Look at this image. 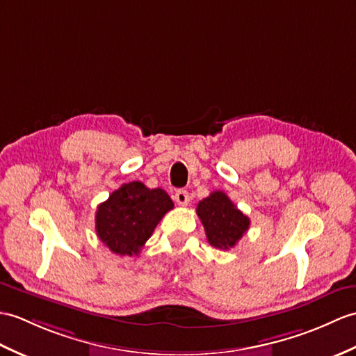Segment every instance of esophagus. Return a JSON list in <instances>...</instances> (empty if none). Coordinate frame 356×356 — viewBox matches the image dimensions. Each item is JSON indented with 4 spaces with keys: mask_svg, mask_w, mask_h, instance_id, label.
<instances>
[{
    "mask_svg": "<svg viewBox=\"0 0 356 356\" xmlns=\"http://www.w3.org/2000/svg\"><path fill=\"white\" fill-rule=\"evenodd\" d=\"M175 200L180 206H186L189 203V200H191V198H189V194H188L186 189H177L176 194H175Z\"/></svg>",
    "mask_w": 356,
    "mask_h": 356,
    "instance_id": "esophagus-1",
    "label": "esophagus"
}]
</instances>
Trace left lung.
<instances>
[{"label":"left lung","instance_id":"obj_1","mask_svg":"<svg viewBox=\"0 0 356 356\" xmlns=\"http://www.w3.org/2000/svg\"><path fill=\"white\" fill-rule=\"evenodd\" d=\"M197 216L212 247L229 250L249 230L250 220L222 193L213 191L197 204Z\"/></svg>","mask_w":356,"mask_h":356}]
</instances>
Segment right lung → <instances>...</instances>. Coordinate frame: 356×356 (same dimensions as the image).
Listing matches in <instances>:
<instances>
[{"mask_svg": "<svg viewBox=\"0 0 356 356\" xmlns=\"http://www.w3.org/2000/svg\"><path fill=\"white\" fill-rule=\"evenodd\" d=\"M175 203L161 188L150 189L143 181L124 184L98 204L95 230L111 252L138 254L154 227Z\"/></svg>", "mask_w": 356, "mask_h": 356, "instance_id": "right-lung-1", "label": "right lung"}]
</instances>
